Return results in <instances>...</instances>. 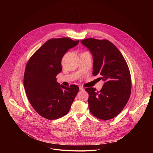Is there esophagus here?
I'll return each mask as SVG.
<instances>
[{
	"label": "esophagus",
	"mask_w": 153,
	"mask_h": 153,
	"mask_svg": "<svg viewBox=\"0 0 153 153\" xmlns=\"http://www.w3.org/2000/svg\"><path fill=\"white\" fill-rule=\"evenodd\" d=\"M79 90H80V91H84V90H85V89L83 88L82 86H79Z\"/></svg>",
	"instance_id": "1"
}]
</instances>
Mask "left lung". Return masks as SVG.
I'll use <instances>...</instances> for the list:
<instances>
[{"label": "left lung", "mask_w": 153, "mask_h": 153, "mask_svg": "<svg viewBox=\"0 0 153 153\" xmlns=\"http://www.w3.org/2000/svg\"><path fill=\"white\" fill-rule=\"evenodd\" d=\"M93 56V74L105 81L99 91L86 88L89 109L98 119L107 120L117 116L127 103L131 90V78L127 63L113 43L106 39L81 40Z\"/></svg>", "instance_id": "1"}]
</instances>
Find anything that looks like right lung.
Instances as JSON below:
<instances>
[{"instance_id":"1","label":"right lung","mask_w":153,"mask_h":153,"mask_svg":"<svg viewBox=\"0 0 153 153\" xmlns=\"http://www.w3.org/2000/svg\"><path fill=\"white\" fill-rule=\"evenodd\" d=\"M69 37L51 39L39 48L28 60L24 76L28 99L42 117L54 120L70 111L79 91L77 85L69 88L59 84L56 76L62 70L64 54L79 43Z\"/></svg>"}]
</instances>
